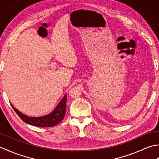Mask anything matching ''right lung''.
I'll use <instances>...</instances> for the list:
<instances>
[{"instance_id":"1","label":"right lung","mask_w":159,"mask_h":159,"mask_svg":"<svg viewBox=\"0 0 159 159\" xmlns=\"http://www.w3.org/2000/svg\"><path fill=\"white\" fill-rule=\"evenodd\" d=\"M66 102L67 94L64 96L63 99L61 100V102L57 106L55 109L51 113H50L48 116L40 117H28L22 114V113H20L16 108L13 107V105H11V107L14 109L17 115L20 117V119L26 124L38 127H52L59 124L64 118L66 114Z\"/></svg>"}]
</instances>
